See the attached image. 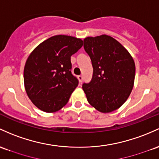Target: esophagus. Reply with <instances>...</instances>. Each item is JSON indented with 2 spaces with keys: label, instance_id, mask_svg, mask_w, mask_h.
I'll return each instance as SVG.
<instances>
[{
  "label": "esophagus",
  "instance_id": "obj_1",
  "mask_svg": "<svg viewBox=\"0 0 159 159\" xmlns=\"http://www.w3.org/2000/svg\"><path fill=\"white\" fill-rule=\"evenodd\" d=\"M78 79L79 81V82H81L83 81V76L82 75H78Z\"/></svg>",
  "mask_w": 159,
  "mask_h": 159
}]
</instances>
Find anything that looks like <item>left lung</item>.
<instances>
[{"label":"left lung","instance_id":"1","mask_svg":"<svg viewBox=\"0 0 159 159\" xmlns=\"http://www.w3.org/2000/svg\"><path fill=\"white\" fill-rule=\"evenodd\" d=\"M84 48L93 69L90 82L82 85L88 102L102 113L116 110L133 89L136 71L133 57L118 41L106 34L84 38Z\"/></svg>","mask_w":159,"mask_h":159}]
</instances>
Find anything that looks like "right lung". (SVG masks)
Instances as JSON below:
<instances>
[{"mask_svg": "<svg viewBox=\"0 0 159 159\" xmlns=\"http://www.w3.org/2000/svg\"><path fill=\"white\" fill-rule=\"evenodd\" d=\"M80 38L55 35L34 49L24 68L26 93L36 107L45 112L62 109L78 84L71 74V57L82 47Z\"/></svg>", "mask_w": 159, "mask_h": 159, "instance_id": "obj_1", "label": "right lung"}]
</instances>
